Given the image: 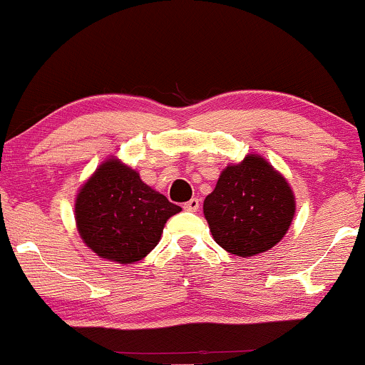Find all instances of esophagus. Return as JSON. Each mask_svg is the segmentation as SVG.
<instances>
[{"instance_id":"34e87169","label":"esophagus","mask_w":365,"mask_h":365,"mask_svg":"<svg viewBox=\"0 0 365 365\" xmlns=\"http://www.w3.org/2000/svg\"><path fill=\"white\" fill-rule=\"evenodd\" d=\"M200 207V200L197 199V197H192L190 200H187L185 204H183V209H185V211H192V212H195L197 209Z\"/></svg>"}]
</instances>
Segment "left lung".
Here are the masks:
<instances>
[{"mask_svg":"<svg viewBox=\"0 0 365 365\" xmlns=\"http://www.w3.org/2000/svg\"><path fill=\"white\" fill-rule=\"evenodd\" d=\"M295 215L290 185L261 156L228 166L204 200L212 238L228 252L250 257L282 240Z\"/></svg>","mask_w":365,"mask_h":365,"instance_id":"obj_1","label":"left lung"}]
</instances>
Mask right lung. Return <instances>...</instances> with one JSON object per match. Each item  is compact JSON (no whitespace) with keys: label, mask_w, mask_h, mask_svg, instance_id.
<instances>
[{"label":"right lung","mask_w":365,"mask_h":365,"mask_svg":"<svg viewBox=\"0 0 365 365\" xmlns=\"http://www.w3.org/2000/svg\"><path fill=\"white\" fill-rule=\"evenodd\" d=\"M180 211L145 185L137 171L115 159L99 166L75 202L82 240L98 255L120 264L145 257L158 245L166 220Z\"/></svg>","instance_id":"1"}]
</instances>
